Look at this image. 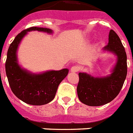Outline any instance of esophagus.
I'll list each match as a JSON object with an SVG mask.
<instances>
[{
  "label": "esophagus",
  "instance_id": "34e87169",
  "mask_svg": "<svg viewBox=\"0 0 133 133\" xmlns=\"http://www.w3.org/2000/svg\"><path fill=\"white\" fill-rule=\"evenodd\" d=\"M70 70H71V72H77V71H79V68L77 66H71Z\"/></svg>",
  "mask_w": 133,
  "mask_h": 133
}]
</instances>
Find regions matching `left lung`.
<instances>
[{
    "instance_id": "obj_1",
    "label": "left lung",
    "mask_w": 133,
    "mask_h": 133,
    "mask_svg": "<svg viewBox=\"0 0 133 133\" xmlns=\"http://www.w3.org/2000/svg\"><path fill=\"white\" fill-rule=\"evenodd\" d=\"M104 50L117 56V62L110 76L96 78L86 73H79L77 95L80 101L89 106H101L113 100L120 92L127 76V54L113 30H110L108 44Z\"/></svg>"
}]
</instances>
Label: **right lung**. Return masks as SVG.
Wrapping results in <instances>:
<instances>
[{
    "mask_svg": "<svg viewBox=\"0 0 133 133\" xmlns=\"http://www.w3.org/2000/svg\"><path fill=\"white\" fill-rule=\"evenodd\" d=\"M31 31L51 33L47 28L31 27L19 33L8 48L5 61V72L12 92L17 97L29 104L43 105L52 101L59 84L68 74L67 69L32 74L18 64L16 50L21 40Z\"/></svg>",
    "mask_w": 133,
    "mask_h": 133,
    "instance_id": "add662e5",
    "label": "right lung"
}]
</instances>
